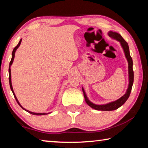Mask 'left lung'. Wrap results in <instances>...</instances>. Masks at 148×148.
Here are the masks:
<instances>
[{
	"instance_id": "obj_1",
	"label": "left lung",
	"mask_w": 148,
	"mask_h": 148,
	"mask_svg": "<svg viewBox=\"0 0 148 148\" xmlns=\"http://www.w3.org/2000/svg\"><path fill=\"white\" fill-rule=\"evenodd\" d=\"M108 36L111 38L116 39V40L119 41L121 44V46L123 49L125 56L126 57L129 63V84L128 89L127 90L126 93H125L123 96L121 97V98L117 100L116 101L110 102L108 104H102V105H97L89 101L87 98V95L85 92L84 89L82 88V91L84 92V96L85 100H86V103L89 105L90 107H91L92 108L97 110H101V111H112V110H115L117 108H119L120 106H121L125 102L127 101V100L128 99L129 97V95L131 94V89L132 85H133V81H134V72L133 69H132V59L131 58V56H130V52H129V45L127 44V42L123 38V37L120 35L119 33H117L116 32H112L110 31L108 33Z\"/></svg>"
}]
</instances>
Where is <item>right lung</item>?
Returning a JSON list of instances; mask_svg holds the SVG:
<instances>
[{
  "label": "right lung",
  "instance_id": "add662e5",
  "mask_svg": "<svg viewBox=\"0 0 148 148\" xmlns=\"http://www.w3.org/2000/svg\"><path fill=\"white\" fill-rule=\"evenodd\" d=\"M21 40H22V39L20 40V41H19V42L18 43V44L17 45L16 47H14V50H13V51H12V59H11L10 62V64H9V69H8V72H9V83H10V89H11V90H12V92H13V95H14V97H15V99H16V101H17V104H18L19 105V106H21V107L22 108H23V110H25V111H27V112H28L29 113H30V114H32V115H36V116H42V115H47V114H49V113H34V112H30V111H29V110H26V109H25L24 108L22 107V106H21V105L19 104V101H18V100H17V97H16V95H15L14 92L13 87H12V81H11V70H10V66H11L12 64L13 63V61H14V57H15V53H16V51L17 50V49L18 48L19 46H20V44H21Z\"/></svg>",
  "mask_w": 148,
  "mask_h": 148
}]
</instances>
